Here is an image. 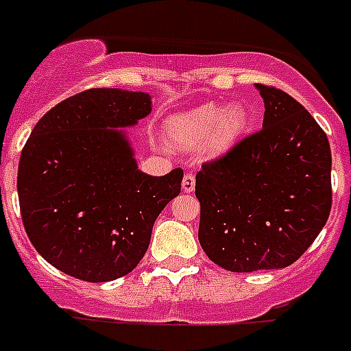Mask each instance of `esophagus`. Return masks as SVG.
<instances>
[{"label": "esophagus", "instance_id": "34e87169", "mask_svg": "<svg viewBox=\"0 0 351 351\" xmlns=\"http://www.w3.org/2000/svg\"><path fill=\"white\" fill-rule=\"evenodd\" d=\"M194 185H196V178H194L193 173H185L184 180H182V189H184V193H193Z\"/></svg>", "mask_w": 351, "mask_h": 351}]
</instances>
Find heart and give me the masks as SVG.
<instances>
[{
    "mask_svg": "<svg viewBox=\"0 0 351 351\" xmlns=\"http://www.w3.org/2000/svg\"><path fill=\"white\" fill-rule=\"evenodd\" d=\"M252 125L250 112L234 103L221 107L217 103H205L193 110L171 117L166 125L167 139L178 148L196 149L207 141L210 155H223L248 132Z\"/></svg>",
    "mask_w": 351,
    "mask_h": 351,
    "instance_id": "1",
    "label": "heart"
}]
</instances>
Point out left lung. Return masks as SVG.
Segmentation results:
<instances>
[{"label": "left lung", "instance_id": "obj_1", "mask_svg": "<svg viewBox=\"0 0 351 351\" xmlns=\"http://www.w3.org/2000/svg\"><path fill=\"white\" fill-rule=\"evenodd\" d=\"M262 128L196 175L198 239L217 266L235 273L298 261L332 208V153L316 119L284 90L255 85Z\"/></svg>", "mask_w": 351, "mask_h": 351}]
</instances>
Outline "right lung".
<instances>
[{"instance_id": "1", "label": "right lung", "mask_w": 351, "mask_h": 351, "mask_svg": "<svg viewBox=\"0 0 351 351\" xmlns=\"http://www.w3.org/2000/svg\"><path fill=\"white\" fill-rule=\"evenodd\" d=\"M152 112L146 93L89 89L39 119L21 152L23 225L44 261L85 282L128 275L149 246L153 223L180 194L184 171L137 169L123 130Z\"/></svg>"}]
</instances>
